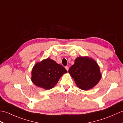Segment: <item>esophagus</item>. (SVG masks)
I'll use <instances>...</instances> for the list:
<instances>
[{
	"label": "esophagus",
	"mask_w": 123,
	"mask_h": 123,
	"mask_svg": "<svg viewBox=\"0 0 123 123\" xmlns=\"http://www.w3.org/2000/svg\"><path fill=\"white\" fill-rule=\"evenodd\" d=\"M65 68H66V70H67V71H68V70H69V67H68V66H66V67H65Z\"/></svg>",
	"instance_id": "esophagus-1"
}]
</instances>
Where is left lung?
<instances>
[{"instance_id":"left-lung-1","label":"left lung","mask_w":123,"mask_h":123,"mask_svg":"<svg viewBox=\"0 0 123 123\" xmlns=\"http://www.w3.org/2000/svg\"><path fill=\"white\" fill-rule=\"evenodd\" d=\"M69 72L80 89L89 90L97 84L101 78L100 68L93 59L87 56L75 59Z\"/></svg>"}]
</instances>
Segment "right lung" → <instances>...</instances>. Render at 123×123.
Wrapping results in <instances>:
<instances>
[{
    "instance_id": "obj_1",
    "label": "right lung",
    "mask_w": 123,
    "mask_h": 123,
    "mask_svg": "<svg viewBox=\"0 0 123 123\" xmlns=\"http://www.w3.org/2000/svg\"><path fill=\"white\" fill-rule=\"evenodd\" d=\"M67 72L61 65L48 58L36 63L32 71L31 80L37 87L51 89L58 82L62 75Z\"/></svg>"
}]
</instances>
